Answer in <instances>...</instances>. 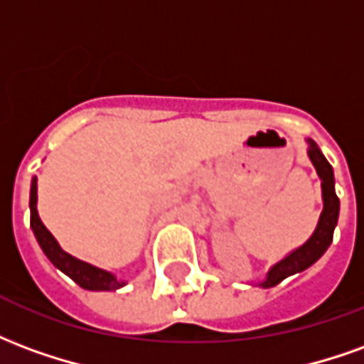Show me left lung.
Returning a JSON list of instances; mask_svg holds the SVG:
<instances>
[{
    "instance_id": "obj_1",
    "label": "left lung",
    "mask_w": 364,
    "mask_h": 364,
    "mask_svg": "<svg viewBox=\"0 0 364 364\" xmlns=\"http://www.w3.org/2000/svg\"><path fill=\"white\" fill-rule=\"evenodd\" d=\"M310 148H308V156L312 159L316 171L321 179V197H323V210H321L318 228L312 234V237L306 242L302 247H298L296 252L287 255L284 259L279 261L271 271L267 273V279L261 282L263 289H271L274 284L284 281L287 277L294 273L304 271L316 261L320 259L326 253V250L333 240V230L337 226V218H339V198L336 195V187H333V169L329 166V161L323 158V154L318 148V144L314 140H308Z\"/></svg>"
}]
</instances>
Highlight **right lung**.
Returning a JSON list of instances; mask_svg holds the SVG:
<instances>
[{"label": "right lung", "instance_id": "add662e5", "mask_svg": "<svg viewBox=\"0 0 364 364\" xmlns=\"http://www.w3.org/2000/svg\"><path fill=\"white\" fill-rule=\"evenodd\" d=\"M31 228L35 232L38 244L43 247V252L46 253V257L52 261V265L66 273L72 281H75L82 289L87 290H117L120 287H124V281L114 279L111 273H107L103 269H97L85 261H80L72 257L70 253H66L58 245V242L54 240L50 232L46 230L38 213H36V177L33 179L31 185Z\"/></svg>", "mask_w": 364, "mask_h": 364}]
</instances>
